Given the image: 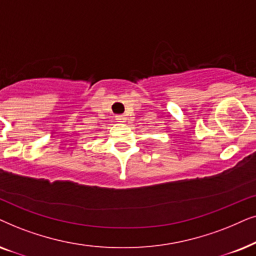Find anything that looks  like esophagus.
Listing matches in <instances>:
<instances>
[{"instance_id":"obj_1","label":"esophagus","mask_w":256,"mask_h":256,"mask_svg":"<svg viewBox=\"0 0 256 256\" xmlns=\"http://www.w3.org/2000/svg\"><path fill=\"white\" fill-rule=\"evenodd\" d=\"M116 119H117L118 122H126V119H128V117H126L125 114H119V116H117V117H116Z\"/></svg>"}]
</instances>
